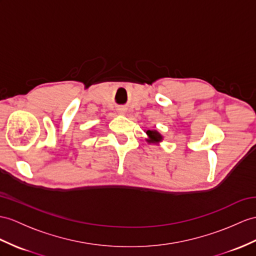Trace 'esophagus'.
Here are the masks:
<instances>
[{"label":"esophagus","mask_w":256,"mask_h":256,"mask_svg":"<svg viewBox=\"0 0 256 256\" xmlns=\"http://www.w3.org/2000/svg\"><path fill=\"white\" fill-rule=\"evenodd\" d=\"M127 113V110L124 108H118V114H120V115H124Z\"/></svg>","instance_id":"34e87169"}]
</instances>
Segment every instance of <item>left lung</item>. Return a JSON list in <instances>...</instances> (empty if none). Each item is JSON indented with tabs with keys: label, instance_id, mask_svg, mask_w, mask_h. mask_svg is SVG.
<instances>
[{
	"label": "left lung",
	"instance_id": "obj_1",
	"mask_svg": "<svg viewBox=\"0 0 256 256\" xmlns=\"http://www.w3.org/2000/svg\"><path fill=\"white\" fill-rule=\"evenodd\" d=\"M148 136V143H153V144H158L162 141H163L164 136H162L158 130H146V132Z\"/></svg>",
	"mask_w": 256,
	"mask_h": 256
}]
</instances>
